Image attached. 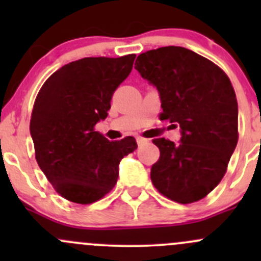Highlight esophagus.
Returning a JSON list of instances; mask_svg holds the SVG:
<instances>
[{"instance_id": "34e87169", "label": "esophagus", "mask_w": 261, "mask_h": 261, "mask_svg": "<svg viewBox=\"0 0 261 261\" xmlns=\"http://www.w3.org/2000/svg\"><path fill=\"white\" fill-rule=\"evenodd\" d=\"M136 141H138V144H139V146H141V145H144V144H147L149 143V139H146V138H143V136H138V138H136Z\"/></svg>"}]
</instances>
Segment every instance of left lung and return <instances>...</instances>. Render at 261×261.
Returning a JSON list of instances; mask_svg holds the SVG:
<instances>
[{"mask_svg":"<svg viewBox=\"0 0 261 261\" xmlns=\"http://www.w3.org/2000/svg\"><path fill=\"white\" fill-rule=\"evenodd\" d=\"M135 69L156 87L162 120L180 126L181 139H154L160 158L151 167L155 188L178 203H193L217 187L239 140L238 99L230 78L207 58L164 46L138 57Z\"/></svg>","mask_w":261,"mask_h":261,"instance_id":"left-lung-1","label":"left lung"}]
</instances>
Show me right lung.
<instances>
[{
  "label": "right lung",
  "mask_w": 261,
  "mask_h": 261,
  "mask_svg": "<svg viewBox=\"0 0 261 261\" xmlns=\"http://www.w3.org/2000/svg\"><path fill=\"white\" fill-rule=\"evenodd\" d=\"M135 54L83 58L45 81L30 120L35 159L55 191L89 204L115 187L120 160L138 147L135 138L110 141L94 130L107 117L112 94L133 69Z\"/></svg>",
  "instance_id": "obj_1"
}]
</instances>
